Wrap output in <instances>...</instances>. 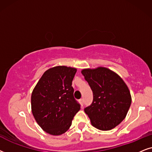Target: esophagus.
<instances>
[{"label":"esophagus","instance_id":"1","mask_svg":"<svg viewBox=\"0 0 152 152\" xmlns=\"http://www.w3.org/2000/svg\"><path fill=\"white\" fill-rule=\"evenodd\" d=\"M79 102H80V105H81V106H83V104H84V99H80Z\"/></svg>","mask_w":152,"mask_h":152}]
</instances>
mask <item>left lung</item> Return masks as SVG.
I'll return each mask as SVG.
<instances>
[{"label": "left lung", "instance_id": "obj_1", "mask_svg": "<svg viewBox=\"0 0 152 152\" xmlns=\"http://www.w3.org/2000/svg\"><path fill=\"white\" fill-rule=\"evenodd\" d=\"M93 93L92 103L85 113L91 124L102 131H108L124 120L131 104L128 87L113 71L105 67L82 70Z\"/></svg>", "mask_w": 152, "mask_h": 152}]
</instances>
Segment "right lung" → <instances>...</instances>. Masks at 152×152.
<instances>
[{"label":"right lung","instance_id":"add662e5","mask_svg":"<svg viewBox=\"0 0 152 152\" xmlns=\"http://www.w3.org/2000/svg\"><path fill=\"white\" fill-rule=\"evenodd\" d=\"M76 69L58 66L46 71L31 96L32 113L46 133L59 135L72 125L80 105L74 99L72 86Z\"/></svg>","mask_w":152,"mask_h":152}]
</instances>
